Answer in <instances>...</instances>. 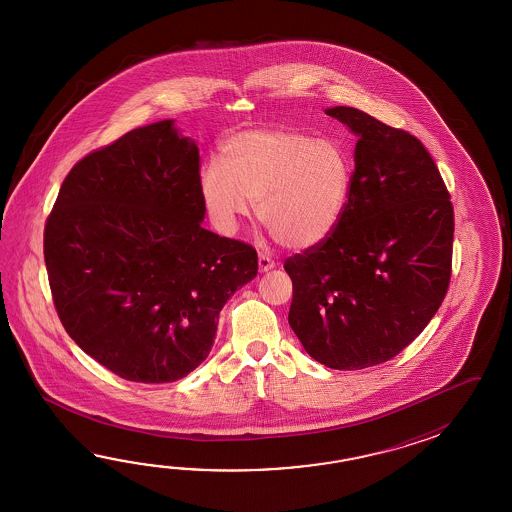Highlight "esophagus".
Instances as JSON below:
<instances>
[{
	"mask_svg": "<svg viewBox=\"0 0 512 512\" xmlns=\"http://www.w3.org/2000/svg\"><path fill=\"white\" fill-rule=\"evenodd\" d=\"M274 260L272 258H269L267 254H263L261 252L260 256H258V267H260V272H267L271 271V269H274Z\"/></svg>",
	"mask_w": 512,
	"mask_h": 512,
	"instance_id": "obj_1",
	"label": "esophagus"
}]
</instances>
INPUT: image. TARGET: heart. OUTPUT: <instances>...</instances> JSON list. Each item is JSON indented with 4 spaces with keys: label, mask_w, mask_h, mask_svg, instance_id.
<instances>
[{
    "label": "heart",
    "mask_w": 512,
    "mask_h": 512,
    "mask_svg": "<svg viewBox=\"0 0 512 512\" xmlns=\"http://www.w3.org/2000/svg\"><path fill=\"white\" fill-rule=\"evenodd\" d=\"M353 163L333 141L300 131H241L223 144V163L199 174V194L221 234H234L256 203L261 223L276 241L307 251L329 240L348 208Z\"/></svg>",
    "instance_id": "obj_1"
}]
</instances>
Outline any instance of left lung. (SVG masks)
<instances>
[{"instance_id": "left-lung-1", "label": "left lung", "mask_w": 512, "mask_h": 512, "mask_svg": "<svg viewBox=\"0 0 512 512\" xmlns=\"http://www.w3.org/2000/svg\"><path fill=\"white\" fill-rule=\"evenodd\" d=\"M359 141L348 208L335 234L285 260L289 326L333 370L393 359L445 298L454 208L423 142L360 109H326Z\"/></svg>"}]
</instances>
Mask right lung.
I'll return each mask as SVG.
<instances>
[{"label":"right lung","instance_id":"add662e5","mask_svg":"<svg viewBox=\"0 0 512 512\" xmlns=\"http://www.w3.org/2000/svg\"><path fill=\"white\" fill-rule=\"evenodd\" d=\"M199 150L159 120L86 155L45 223L67 335L126 381L183 379L207 359L219 311L258 274L243 241L203 229Z\"/></svg>","mask_w":512,"mask_h":512}]
</instances>
